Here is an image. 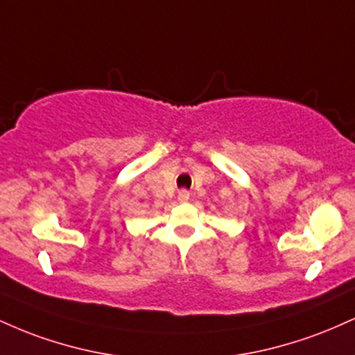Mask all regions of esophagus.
Masks as SVG:
<instances>
[{"instance_id":"obj_1","label":"esophagus","mask_w":355,"mask_h":355,"mask_svg":"<svg viewBox=\"0 0 355 355\" xmlns=\"http://www.w3.org/2000/svg\"><path fill=\"white\" fill-rule=\"evenodd\" d=\"M178 202L180 203H185V202H189V198H190V193L187 190H180L178 191Z\"/></svg>"}]
</instances>
